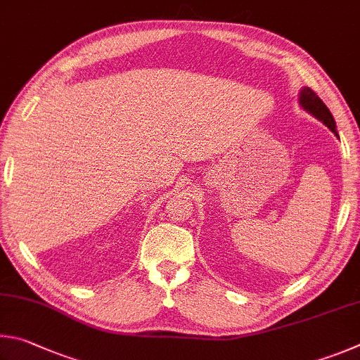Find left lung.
Returning <instances> with one entry per match:
<instances>
[{"mask_svg": "<svg viewBox=\"0 0 360 360\" xmlns=\"http://www.w3.org/2000/svg\"><path fill=\"white\" fill-rule=\"evenodd\" d=\"M299 103L308 113H311V115L321 120V122H323L327 128H329L333 134L338 137V132L335 128V120H333L330 110L327 109V105L323 103V101H321V98L311 90V88H308V86L302 88Z\"/></svg>", "mask_w": 360, "mask_h": 360, "instance_id": "8db88e82", "label": "left lung"}]
</instances>
